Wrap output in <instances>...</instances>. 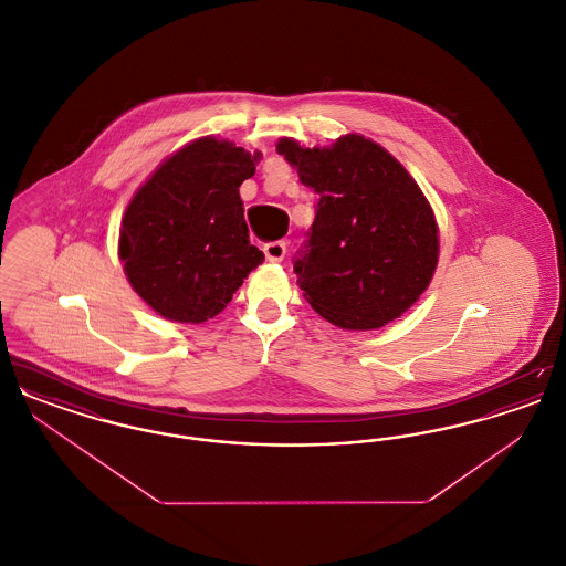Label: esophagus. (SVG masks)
<instances>
[{
  "label": "esophagus",
  "instance_id": "34e87169",
  "mask_svg": "<svg viewBox=\"0 0 566 566\" xmlns=\"http://www.w3.org/2000/svg\"><path fill=\"white\" fill-rule=\"evenodd\" d=\"M265 256L270 263H280L286 256V243L273 242L265 245Z\"/></svg>",
  "mask_w": 566,
  "mask_h": 566
}]
</instances>
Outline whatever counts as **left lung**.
Instances as JSON below:
<instances>
[{"instance_id": "obj_1", "label": "left lung", "mask_w": 566, "mask_h": 566, "mask_svg": "<svg viewBox=\"0 0 566 566\" xmlns=\"http://www.w3.org/2000/svg\"><path fill=\"white\" fill-rule=\"evenodd\" d=\"M275 150L321 195L295 259L307 303L346 331L399 318L429 289L439 261L437 220L418 182L365 135H342L323 148L282 137Z\"/></svg>"}]
</instances>
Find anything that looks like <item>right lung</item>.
<instances>
[{"instance_id": "1", "label": "right lung", "mask_w": 566, "mask_h": 566, "mask_svg": "<svg viewBox=\"0 0 566 566\" xmlns=\"http://www.w3.org/2000/svg\"><path fill=\"white\" fill-rule=\"evenodd\" d=\"M261 153L229 139H192L135 190L118 259L137 295L171 323L220 314L265 254L250 243L240 187Z\"/></svg>"}]
</instances>
